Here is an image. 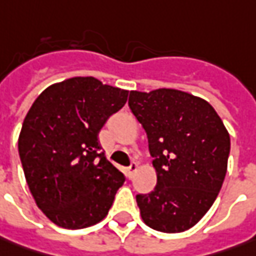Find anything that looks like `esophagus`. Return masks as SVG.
I'll return each mask as SVG.
<instances>
[{
    "label": "esophagus",
    "mask_w": 256,
    "mask_h": 256,
    "mask_svg": "<svg viewBox=\"0 0 256 256\" xmlns=\"http://www.w3.org/2000/svg\"><path fill=\"white\" fill-rule=\"evenodd\" d=\"M137 167H138V166H137V163H134V162H133V163H132V164H130V166H128V170H126V174H128V178H133V176H134V172H137Z\"/></svg>",
    "instance_id": "1"
}]
</instances>
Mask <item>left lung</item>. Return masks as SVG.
<instances>
[{
  "mask_svg": "<svg viewBox=\"0 0 256 256\" xmlns=\"http://www.w3.org/2000/svg\"><path fill=\"white\" fill-rule=\"evenodd\" d=\"M128 108L146 130L157 186L136 201L146 224L182 232L198 222L222 187L230 134L204 99L176 89L133 90Z\"/></svg>",
  "mask_w": 256,
  "mask_h": 256,
  "instance_id": "8db88e82",
  "label": "left lung"
}]
</instances>
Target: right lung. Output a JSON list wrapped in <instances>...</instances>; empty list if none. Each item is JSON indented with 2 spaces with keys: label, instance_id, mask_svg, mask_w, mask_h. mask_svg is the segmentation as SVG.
I'll return each mask as SVG.
<instances>
[{
  "label": "right lung",
  "instance_id": "1",
  "mask_svg": "<svg viewBox=\"0 0 256 256\" xmlns=\"http://www.w3.org/2000/svg\"><path fill=\"white\" fill-rule=\"evenodd\" d=\"M128 96L79 76L49 86L32 103L18 152L32 197L54 224L80 230L108 216L126 178L106 160L98 134Z\"/></svg>",
  "mask_w": 256,
  "mask_h": 256
}]
</instances>
